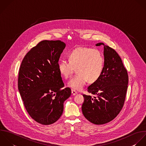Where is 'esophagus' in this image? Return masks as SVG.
Returning <instances> with one entry per match:
<instances>
[{"label":"esophagus","mask_w":146,"mask_h":146,"mask_svg":"<svg viewBox=\"0 0 146 146\" xmlns=\"http://www.w3.org/2000/svg\"><path fill=\"white\" fill-rule=\"evenodd\" d=\"M72 94L74 96V95H76V94H77V92H76V90H73V89H72Z\"/></svg>","instance_id":"34e87169"}]
</instances>
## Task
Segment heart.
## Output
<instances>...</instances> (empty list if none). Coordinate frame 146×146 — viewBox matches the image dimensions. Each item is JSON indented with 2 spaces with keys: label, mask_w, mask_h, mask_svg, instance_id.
Masks as SVG:
<instances>
[{
  "label": "heart",
  "mask_w": 146,
  "mask_h": 146,
  "mask_svg": "<svg viewBox=\"0 0 146 146\" xmlns=\"http://www.w3.org/2000/svg\"><path fill=\"white\" fill-rule=\"evenodd\" d=\"M69 61L62 59L58 62L61 75L68 78L77 68V74L68 82L69 87L81 90L87 82L93 83L101 76L104 68V57L102 52L89 47H78L68 54Z\"/></svg>",
  "instance_id": "1"
}]
</instances>
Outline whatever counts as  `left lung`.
Masks as SVG:
<instances>
[{
  "mask_svg": "<svg viewBox=\"0 0 146 146\" xmlns=\"http://www.w3.org/2000/svg\"><path fill=\"white\" fill-rule=\"evenodd\" d=\"M104 45V68L100 78L88 88V92L97 95L94 98L84 94L82 111L84 117L95 125H103L113 120L122 110L126 96L129 76L117 52Z\"/></svg>",
  "mask_w": 146,
  "mask_h": 146,
  "instance_id": "8db88e82",
  "label": "left lung"
}]
</instances>
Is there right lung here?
Wrapping results in <instances>:
<instances>
[{
    "label": "right lung",
    "mask_w": 146,
    "mask_h": 146,
    "mask_svg": "<svg viewBox=\"0 0 146 146\" xmlns=\"http://www.w3.org/2000/svg\"><path fill=\"white\" fill-rule=\"evenodd\" d=\"M60 40H43L24 57L19 72L18 89L25 108L36 122L44 125L56 122L71 95L58 70V60L65 48Z\"/></svg>",
    "instance_id": "add662e5"
}]
</instances>
